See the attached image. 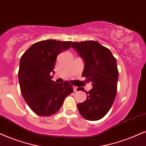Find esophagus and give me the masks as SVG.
Masks as SVG:
<instances>
[{
	"label": "esophagus",
	"instance_id": "1",
	"mask_svg": "<svg viewBox=\"0 0 146 146\" xmlns=\"http://www.w3.org/2000/svg\"><path fill=\"white\" fill-rule=\"evenodd\" d=\"M73 89H74V91L76 92V91H77V90H78V87H76V86H73Z\"/></svg>",
	"mask_w": 146,
	"mask_h": 146
}]
</instances>
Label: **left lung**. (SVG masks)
Listing matches in <instances>:
<instances>
[{
	"mask_svg": "<svg viewBox=\"0 0 146 146\" xmlns=\"http://www.w3.org/2000/svg\"><path fill=\"white\" fill-rule=\"evenodd\" d=\"M72 47L84 59L82 76L93 84L88 92L83 88H78L85 91L87 98L84 102L77 104V108L84 118L98 120L108 112L116 98L118 78L116 59L109 48L97 41L74 42Z\"/></svg>",
	"mask_w": 146,
	"mask_h": 146,
	"instance_id": "left-lung-1",
	"label": "left lung"
}]
</instances>
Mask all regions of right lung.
<instances>
[{"instance_id":"1","label":"right lung","mask_w":146,"mask_h":146,"mask_svg":"<svg viewBox=\"0 0 146 146\" xmlns=\"http://www.w3.org/2000/svg\"><path fill=\"white\" fill-rule=\"evenodd\" d=\"M72 41L46 40L36 42L23 54L18 72L21 95L35 114L51 116L59 110L66 97L73 93L68 81L55 83L54 74L57 56L69 49Z\"/></svg>"}]
</instances>
